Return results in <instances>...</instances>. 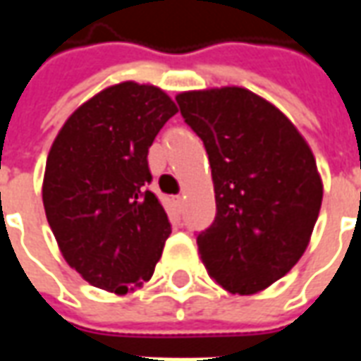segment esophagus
<instances>
[{
    "label": "esophagus",
    "mask_w": 361,
    "mask_h": 361,
    "mask_svg": "<svg viewBox=\"0 0 361 361\" xmlns=\"http://www.w3.org/2000/svg\"><path fill=\"white\" fill-rule=\"evenodd\" d=\"M172 201H173V203H176V204H178V207H180V204L183 203V195H173V197H172Z\"/></svg>",
    "instance_id": "34e87169"
}]
</instances>
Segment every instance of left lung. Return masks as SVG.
Listing matches in <instances>:
<instances>
[{
  "instance_id": "8db88e82",
  "label": "left lung",
  "mask_w": 361,
  "mask_h": 361,
  "mask_svg": "<svg viewBox=\"0 0 361 361\" xmlns=\"http://www.w3.org/2000/svg\"><path fill=\"white\" fill-rule=\"evenodd\" d=\"M176 100L211 162L216 216L197 235L204 269L232 294H257L310 243L323 201L315 157L294 123L251 90H189Z\"/></svg>"
}]
</instances>
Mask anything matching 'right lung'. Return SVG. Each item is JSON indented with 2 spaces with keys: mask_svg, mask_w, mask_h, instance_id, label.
Masks as SVG:
<instances>
[{
  "mask_svg": "<svg viewBox=\"0 0 361 361\" xmlns=\"http://www.w3.org/2000/svg\"><path fill=\"white\" fill-rule=\"evenodd\" d=\"M176 111L158 87L119 82L79 106L51 145L46 219L67 265L92 286L127 294L154 272L172 228L147 189V157Z\"/></svg>",
  "mask_w": 361,
  "mask_h": 361,
  "instance_id": "obj_1",
  "label": "right lung"
}]
</instances>
